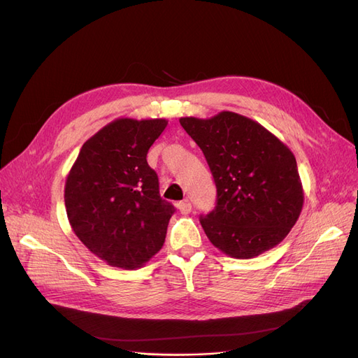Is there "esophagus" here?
Listing matches in <instances>:
<instances>
[{"label":"esophagus","instance_id":"34e87169","mask_svg":"<svg viewBox=\"0 0 358 358\" xmlns=\"http://www.w3.org/2000/svg\"><path fill=\"white\" fill-rule=\"evenodd\" d=\"M178 209L180 210V213L188 215L191 212V203L188 200H182L178 203Z\"/></svg>","mask_w":358,"mask_h":358}]
</instances>
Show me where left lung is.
<instances>
[{
	"mask_svg": "<svg viewBox=\"0 0 358 358\" xmlns=\"http://www.w3.org/2000/svg\"><path fill=\"white\" fill-rule=\"evenodd\" d=\"M208 161L216 206L200 222L215 248L254 258L282 242L303 208L296 157L263 125L234 112L180 117Z\"/></svg>",
	"mask_w": 358,
	"mask_h": 358,
	"instance_id": "left-lung-1",
	"label": "left lung"
}]
</instances>
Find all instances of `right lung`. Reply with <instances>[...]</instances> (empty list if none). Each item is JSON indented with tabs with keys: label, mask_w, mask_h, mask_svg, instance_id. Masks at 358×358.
Listing matches in <instances>:
<instances>
[{
	"label": "right lung",
	"mask_w": 358,
	"mask_h": 358,
	"mask_svg": "<svg viewBox=\"0 0 358 358\" xmlns=\"http://www.w3.org/2000/svg\"><path fill=\"white\" fill-rule=\"evenodd\" d=\"M166 127V119H115L86 140L69 173V222L109 266L142 267L164 245L175 208L161 199L146 155Z\"/></svg>",
	"instance_id": "right-lung-1"
}]
</instances>
